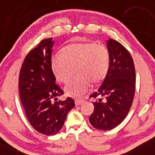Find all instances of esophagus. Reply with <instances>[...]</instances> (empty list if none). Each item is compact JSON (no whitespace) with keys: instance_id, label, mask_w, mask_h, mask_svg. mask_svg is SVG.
Here are the masks:
<instances>
[{"instance_id":"1","label":"esophagus","mask_w":155,"mask_h":155,"mask_svg":"<svg viewBox=\"0 0 155 155\" xmlns=\"http://www.w3.org/2000/svg\"><path fill=\"white\" fill-rule=\"evenodd\" d=\"M83 103H84V100H79V99H76L75 101L76 106H79V105L82 104Z\"/></svg>"}]
</instances>
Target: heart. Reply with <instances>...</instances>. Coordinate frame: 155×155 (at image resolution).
Instances as JSON below:
<instances>
[{"instance_id": "obj_1", "label": "heart", "mask_w": 155, "mask_h": 155, "mask_svg": "<svg viewBox=\"0 0 155 155\" xmlns=\"http://www.w3.org/2000/svg\"><path fill=\"white\" fill-rule=\"evenodd\" d=\"M51 58V68L57 80L67 83L71 68L78 75L68 84V95L80 97L87 92L90 81L97 84L104 79L109 67V52L105 46L90 42L74 43L65 46Z\"/></svg>"}]
</instances>
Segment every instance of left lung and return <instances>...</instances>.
I'll return each mask as SVG.
<instances>
[{
	"instance_id": "8db88e82",
	"label": "left lung",
	"mask_w": 155,
	"mask_h": 155,
	"mask_svg": "<svg viewBox=\"0 0 155 155\" xmlns=\"http://www.w3.org/2000/svg\"><path fill=\"white\" fill-rule=\"evenodd\" d=\"M109 67L102 84L90 97H99L93 103L94 111L89 120L94 127L109 130L127 117L132 106L136 87V71L129 51L117 41H107Z\"/></svg>"
}]
</instances>
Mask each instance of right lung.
<instances>
[{"label":"right lung","mask_w":155,"mask_h":155,"mask_svg":"<svg viewBox=\"0 0 155 155\" xmlns=\"http://www.w3.org/2000/svg\"><path fill=\"white\" fill-rule=\"evenodd\" d=\"M53 45L52 38L42 40L25 58L19 76V96L27 118L35 130L47 136L59 132L75 106L69 97L58 101L63 91L55 83L51 71Z\"/></svg>","instance_id":"right-lung-1"}]
</instances>
